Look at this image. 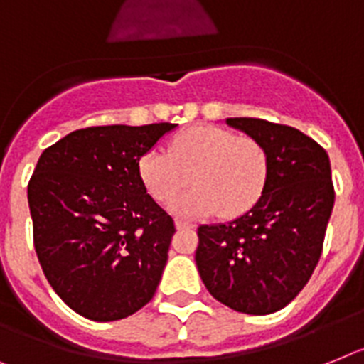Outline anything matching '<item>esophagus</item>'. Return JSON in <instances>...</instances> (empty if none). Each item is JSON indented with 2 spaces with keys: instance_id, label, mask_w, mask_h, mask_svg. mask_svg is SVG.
Here are the masks:
<instances>
[{
  "instance_id": "1",
  "label": "esophagus",
  "mask_w": 364,
  "mask_h": 364,
  "mask_svg": "<svg viewBox=\"0 0 364 364\" xmlns=\"http://www.w3.org/2000/svg\"><path fill=\"white\" fill-rule=\"evenodd\" d=\"M176 228L177 229H192L194 225L191 222H185V220H176Z\"/></svg>"
}]
</instances>
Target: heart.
<instances>
[{"mask_svg": "<svg viewBox=\"0 0 364 364\" xmlns=\"http://www.w3.org/2000/svg\"><path fill=\"white\" fill-rule=\"evenodd\" d=\"M268 176L270 159L259 140L216 125L191 127L168 142L166 154L149 149L139 159L140 183L159 203L172 200L192 177L194 188L170 203L173 215L185 218L246 215L264 194Z\"/></svg>", "mask_w": 364, "mask_h": 364, "instance_id": "b5f03b06", "label": "heart"}]
</instances>
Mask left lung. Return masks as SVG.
Masks as SVG:
<instances>
[{
	"label": "left lung",
	"mask_w": 364,
	"mask_h": 364,
	"mask_svg": "<svg viewBox=\"0 0 364 364\" xmlns=\"http://www.w3.org/2000/svg\"><path fill=\"white\" fill-rule=\"evenodd\" d=\"M225 124L259 140L270 176L257 205L228 224L198 228L196 267L220 304L270 314L291 304L320 259L335 203L326 149L289 125L259 118Z\"/></svg>",
	"instance_id": "1"
}]
</instances>
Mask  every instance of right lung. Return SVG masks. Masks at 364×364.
<instances>
[{"mask_svg": "<svg viewBox=\"0 0 364 364\" xmlns=\"http://www.w3.org/2000/svg\"><path fill=\"white\" fill-rule=\"evenodd\" d=\"M172 129H77L36 163L27 187L36 255L53 291L85 318H125L157 291L176 228L142 187L139 159Z\"/></svg>", "mask_w": 364, "mask_h": 364, "instance_id": "1", "label": "right lung"}]
</instances>
